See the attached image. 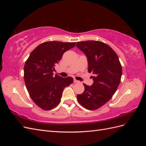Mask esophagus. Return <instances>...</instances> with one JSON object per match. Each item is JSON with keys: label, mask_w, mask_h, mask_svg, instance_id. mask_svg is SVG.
Segmentation results:
<instances>
[{"label": "esophagus", "mask_w": 146, "mask_h": 146, "mask_svg": "<svg viewBox=\"0 0 146 146\" xmlns=\"http://www.w3.org/2000/svg\"><path fill=\"white\" fill-rule=\"evenodd\" d=\"M78 82H79V81L76 80V79H74V83H78Z\"/></svg>", "instance_id": "obj_1"}]
</instances>
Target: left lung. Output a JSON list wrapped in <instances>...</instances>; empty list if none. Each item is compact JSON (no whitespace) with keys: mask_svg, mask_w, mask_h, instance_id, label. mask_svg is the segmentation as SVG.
<instances>
[{"mask_svg":"<svg viewBox=\"0 0 146 146\" xmlns=\"http://www.w3.org/2000/svg\"><path fill=\"white\" fill-rule=\"evenodd\" d=\"M76 46L86 56L88 72L94 74L92 85L83 83L85 91L77 96V100L85 108L94 110L107 103L115 93L121 82L122 66L115 52L102 42L80 41Z\"/></svg>","mask_w":146,"mask_h":146,"instance_id":"obj_1","label":"left lung"}]
</instances>
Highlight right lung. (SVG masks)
<instances>
[{"instance_id":"right-lung-1","label":"right lung","mask_w":146,"mask_h":146,"mask_svg":"<svg viewBox=\"0 0 146 146\" xmlns=\"http://www.w3.org/2000/svg\"><path fill=\"white\" fill-rule=\"evenodd\" d=\"M76 42L47 41L31 52L24 65V81L30 98L39 107L50 110L58 105L63 89L73 83L71 77L53 76L55 65Z\"/></svg>"}]
</instances>
